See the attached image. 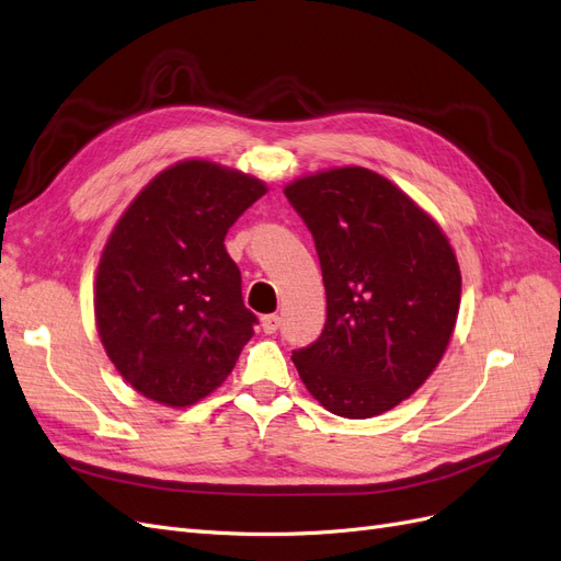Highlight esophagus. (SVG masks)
<instances>
[{"mask_svg":"<svg viewBox=\"0 0 561 561\" xmlns=\"http://www.w3.org/2000/svg\"><path fill=\"white\" fill-rule=\"evenodd\" d=\"M261 327H263V333L273 335V333H277L279 327H282V317H279V314H265V317L261 319Z\"/></svg>","mask_w":561,"mask_h":561,"instance_id":"34e87169","label":"esophagus"}]
</instances>
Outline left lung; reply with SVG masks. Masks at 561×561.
Returning <instances> with one entry per match:
<instances>
[{"mask_svg": "<svg viewBox=\"0 0 561 561\" xmlns=\"http://www.w3.org/2000/svg\"><path fill=\"white\" fill-rule=\"evenodd\" d=\"M310 228L327 286V327L294 352L302 385L337 417L368 420L436 370L461 302L443 228L389 179L347 165L286 184Z\"/></svg>", "mask_w": 561, "mask_h": 561, "instance_id": "left-lung-1", "label": "left lung"}]
</instances>
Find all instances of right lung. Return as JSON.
I'll use <instances>...</instances> for the list:
<instances>
[{
	"label": "right lung",
	"mask_w": 561,
	"mask_h": 561,
	"mask_svg": "<svg viewBox=\"0 0 561 561\" xmlns=\"http://www.w3.org/2000/svg\"><path fill=\"white\" fill-rule=\"evenodd\" d=\"M267 186L191 158L156 174L114 226L98 265L95 323L121 377L168 408L203 401L254 335L226 232Z\"/></svg>",
	"instance_id": "obj_1"
}]
</instances>
